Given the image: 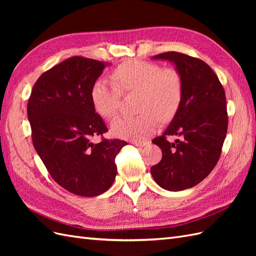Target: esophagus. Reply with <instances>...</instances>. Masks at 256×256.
I'll use <instances>...</instances> for the list:
<instances>
[{
    "label": "esophagus",
    "mask_w": 256,
    "mask_h": 256,
    "mask_svg": "<svg viewBox=\"0 0 256 256\" xmlns=\"http://www.w3.org/2000/svg\"><path fill=\"white\" fill-rule=\"evenodd\" d=\"M132 143L138 147H143V146H147L150 145L148 141H145V140H134Z\"/></svg>",
    "instance_id": "obj_1"
}]
</instances>
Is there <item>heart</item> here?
<instances>
[{
	"label": "heart",
	"instance_id": "1",
	"mask_svg": "<svg viewBox=\"0 0 256 256\" xmlns=\"http://www.w3.org/2000/svg\"><path fill=\"white\" fill-rule=\"evenodd\" d=\"M114 83L98 80L92 85L90 100L95 112L104 120L118 114L120 92H138L136 118L115 120L112 132L120 138H141L157 129L158 120H171L182 99V79L174 68H162L152 62L132 60L120 64L113 72Z\"/></svg>",
	"mask_w": 256,
	"mask_h": 256
}]
</instances>
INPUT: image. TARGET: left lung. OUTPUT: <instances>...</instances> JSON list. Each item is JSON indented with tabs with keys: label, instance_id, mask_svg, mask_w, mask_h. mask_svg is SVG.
<instances>
[{
	"label": "left lung",
	"instance_id": "obj_1",
	"mask_svg": "<svg viewBox=\"0 0 256 256\" xmlns=\"http://www.w3.org/2000/svg\"><path fill=\"white\" fill-rule=\"evenodd\" d=\"M176 66L182 79V99L170 126L152 143L162 150V159L150 173L161 188L182 191L194 187L218 162L228 132L226 92L212 69L202 60L180 52L152 56ZM168 135H180L174 144Z\"/></svg>",
	"mask_w": 256,
	"mask_h": 256
}]
</instances>
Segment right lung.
<instances>
[{"label": "right lung", "instance_id": "add662e5", "mask_svg": "<svg viewBox=\"0 0 256 256\" xmlns=\"http://www.w3.org/2000/svg\"><path fill=\"white\" fill-rule=\"evenodd\" d=\"M106 63L72 56L44 72L30 92L28 118L32 141L49 174L80 196H97L118 174L115 157L126 141L92 136L108 131L90 100V90Z\"/></svg>", "mask_w": 256, "mask_h": 256}]
</instances>
